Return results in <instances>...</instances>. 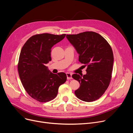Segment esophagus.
Segmentation results:
<instances>
[{
	"instance_id": "obj_1",
	"label": "esophagus",
	"mask_w": 133,
	"mask_h": 133,
	"mask_svg": "<svg viewBox=\"0 0 133 133\" xmlns=\"http://www.w3.org/2000/svg\"><path fill=\"white\" fill-rule=\"evenodd\" d=\"M66 76H67V78L68 80L71 79L72 78V74L70 73H66Z\"/></svg>"
}]
</instances>
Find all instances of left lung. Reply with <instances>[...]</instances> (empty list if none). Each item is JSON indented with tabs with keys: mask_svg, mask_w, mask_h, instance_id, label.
Listing matches in <instances>:
<instances>
[{
	"mask_svg": "<svg viewBox=\"0 0 133 133\" xmlns=\"http://www.w3.org/2000/svg\"><path fill=\"white\" fill-rule=\"evenodd\" d=\"M66 37L79 54V61L87 66L85 75H72L80 84L75 95L84 102L99 99L108 89L112 77L114 55L110 45L94 31L67 35Z\"/></svg>",
	"mask_w": 133,
	"mask_h": 133,
	"instance_id": "left-lung-1",
	"label": "left lung"
}]
</instances>
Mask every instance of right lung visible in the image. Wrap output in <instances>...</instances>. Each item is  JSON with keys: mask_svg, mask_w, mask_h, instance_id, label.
Instances as JSON below:
<instances>
[{"mask_svg": "<svg viewBox=\"0 0 133 133\" xmlns=\"http://www.w3.org/2000/svg\"><path fill=\"white\" fill-rule=\"evenodd\" d=\"M65 36L48 33L35 35L21 49L18 63L19 76L28 95L37 101L47 102L54 99L59 87L67 80L65 73L53 74L45 66L51 60V47Z\"/></svg>", "mask_w": 133, "mask_h": 133, "instance_id": "obj_1", "label": "right lung"}]
</instances>
